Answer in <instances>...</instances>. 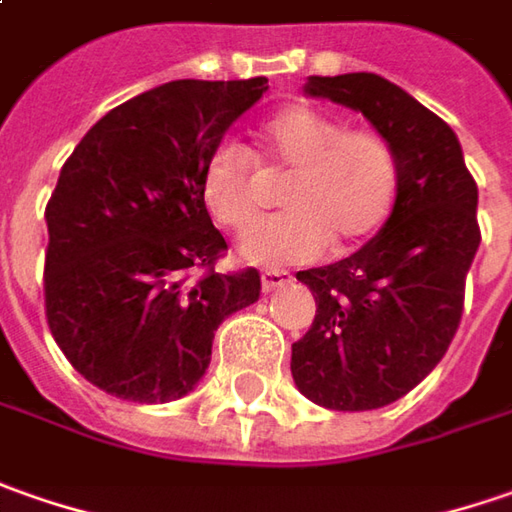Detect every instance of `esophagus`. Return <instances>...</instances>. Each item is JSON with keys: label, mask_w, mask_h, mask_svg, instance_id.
<instances>
[{"label": "esophagus", "mask_w": 512, "mask_h": 512, "mask_svg": "<svg viewBox=\"0 0 512 512\" xmlns=\"http://www.w3.org/2000/svg\"><path fill=\"white\" fill-rule=\"evenodd\" d=\"M291 283V274L286 269H266V272L260 274V286L263 291H274V289H283V286H289Z\"/></svg>", "instance_id": "1"}]
</instances>
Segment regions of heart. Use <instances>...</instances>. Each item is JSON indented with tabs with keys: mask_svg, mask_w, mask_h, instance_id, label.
<instances>
[{
	"mask_svg": "<svg viewBox=\"0 0 512 512\" xmlns=\"http://www.w3.org/2000/svg\"><path fill=\"white\" fill-rule=\"evenodd\" d=\"M257 158L289 175L280 203L286 215L255 226L240 255L252 263H309L331 240L348 249L391 218L399 195V155L388 135L345 127L340 115L306 101L280 107L257 130ZM203 203L223 229L246 232L266 209L255 152L235 138L218 141L201 175Z\"/></svg>",
	"mask_w": 512,
	"mask_h": 512,
	"instance_id": "obj_1",
	"label": "heart"
}]
</instances>
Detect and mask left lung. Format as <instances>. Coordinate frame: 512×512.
<instances>
[{
  "label": "left lung",
  "mask_w": 512,
  "mask_h": 512,
  "mask_svg": "<svg viewBox=\"0 0 512 512\" xmlns=\"http://www.w3.org/2000/svg\"><path fill=\"white\" fill-rule=\"evenodd\" d=\"M306 93L362 113L399 155L397 203L377 238L297 272L317 314L291 345L294 385L331 411H371L405 397L448 351L482 240L479 189L456 133L388 79L311 76Z\"/></svg>",
  "instance_id": "left-lung-1"
}]
</instances>
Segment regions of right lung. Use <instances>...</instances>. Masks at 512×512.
<instances>
[{
	"instance_id": "add662e5",
	"label": "right lung",
	"mask_w": 512,
	"mask_h": 512,
	"mask_svg": "<svg viewBox=\"0 0 512 512\" xmlns=\"http://www.w3.org/2000/svg\"><path fill=\"white\" fill-rule=\"evenodd\" d=\"M269 79L161 84L96 121L45 209V314L64 357L130 402L189 394L223 320L260 297L257 269L221 274L226 240L201 189L206 155Z\"/></svg>"
}]
</instances>
